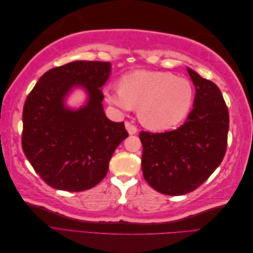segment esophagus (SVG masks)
I'll use <instances>...</instances> for the list:
<instances>
[{
  "label": "esophagus",
  "mask_w": 253,
  "mask_h": 253,
  "mask_svg": "<svg viewBox=\"0 0 253 253\" xmlns=\"http://www.w3.org/2000/svg\"><path fill=\"white\" fill-rule=\"evenodd\" d=\"M126 129H127V132H128L129 135L136 134L137 131H138V129H137V127H136L134 125H132L131 122H128V121L126 122Z\"/></svg>",
  "instance_id": "esophagus-1"
}]
</instances>
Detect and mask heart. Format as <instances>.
<instances>
[{
    "label": "heart",
    "mask_w": 253,
    "mask_h": 253,
    "mask_svg": "<svg viewBox=\"0 0 253 253\" xmlns=\"http://www.w3.org/2000/svg\"><path fill=\"white\" fill-rule=\"evenodd\" d=\"M103 94L106 102L121 112L138 108L143 126L156 131L179 124L194 100L189 80L155 71L129 73L120 79V86H106Z\"/></svg>",
    "instance_id": "obj_1"
}]
</instances>
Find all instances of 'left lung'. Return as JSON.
I'll return each mask as SVG.
<instances>
[{"instance_id": "1", "label": "left lung", "mask_w": 253, "mask_h": 253, "mask_svg": "<svg viewBox=\"0 0 253 253\" xmlns=\"http://www.w3.org/2000/svg\"><path fill=\"white\" fill-rule=\"evenodd\" d=\"M195 86L193 110L174 131H141V167L149 185L166 195L192 192L210 177L227 150L229 113L215 83L187 68Z\"/></svg>"}]
</instances>
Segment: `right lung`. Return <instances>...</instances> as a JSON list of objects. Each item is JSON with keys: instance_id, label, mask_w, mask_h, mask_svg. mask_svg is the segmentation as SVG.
Segmentation results:
<instances>
[{"instance_id": "1", "label": "right lung", "mask_w": 253, "mask_h": 253, "mask_svg": "<svg viewBox=\"0 0 253 253\" xmlns=\"http://www.w3.org/2000/svg\"><path fill=\"white\" fill-rule=\"evenodd\" d=\"M110 73V62L74 61L45 73L26 98L23 152L53 189L80 192L98 185L113 153L128 136L124 121L113 122L103 112L101 87ZM75 86L89 94L87 104L77 111L64 105Z\"/></svg>"}]
</instances>
